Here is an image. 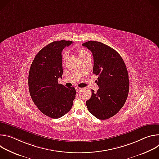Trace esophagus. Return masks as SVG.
Instances as JSON below:
<instances>
[{
	"label": "esophagus",
	"instance_id": "34e87169",
	"mask_svg": "<svg viewBox=\"0 0 159 159\" xmlns=\"http://www.w3.org/2000/svg\"><path fill=\"white\" fill-rule=\"evenodd\" d=\"M75 89H76V91H77V93H79V91H80V90H82V89L80 88V87H75Z\"/></svg>",
	"mask_w": 159,
	"mask_h": 159
}]
</instances>
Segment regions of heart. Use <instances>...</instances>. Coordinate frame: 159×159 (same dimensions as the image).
I'll list each match as a JSON object with an SVG mask.
<instances>
[{
    "mask_svg": "<svg viewBox=\"0 0 159 159\" xmlns=\"http://www.w3.org/2000/svg\"><path fill=\"white\" fill-rule=\"evenodd\" d=\"M75 52H76L77 56L79 57V58H80V60L83 58H84V57H87V56H88V55H89V53L86 50H85L84 49H83L82 48H77L75 50ZM66 59V55L65 53H63V55H62L63 62H65Z\"/></svg>",
    "mask_w": 159,
    "mask_h": 159,
    "instance_id": "heart-1",
    "label": "heart"
}]
</instances>
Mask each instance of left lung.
Masks as SVG:
<instances>
[{"label":"left lung","mask_w":159,"mask_h":159,"mask_svg":"<svg viewBox=\"0 0 159 159\" xmlns=\"http://www.w3.org/2000/svg\"><path fill=\"white\" fill-rule=\"evenodd\" d=\"M92 52L93 74L98 75L99 89L86 101L89 111L104 120L115 116L124 106L129 92V79L126 65L120 55L107 45L95 41L82 44Z\"/></svg>","instance_id":"obj_1"}]
</instances>
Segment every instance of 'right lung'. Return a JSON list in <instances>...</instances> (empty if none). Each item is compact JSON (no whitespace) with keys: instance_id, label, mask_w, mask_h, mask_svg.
Masks as SVG:
<instances>
[{"instance_id":"add662e5","label":"right lung","mask_w":159,"mask_h":159,"mask_svg":"<svg viewBox=\"0 0 159 159\" xmlns=\"http://www.w3.org/2000/svg\"><path fill=\"white\" fill-rule=\"evenodd\" d=\"M72 41H56L43 48L30 67L28 85L31 99L39 111L57 119L69 112L75 98L74 87L66 88L58 83L63 74L61 52Z\"/></svg>"}]
</instances>
